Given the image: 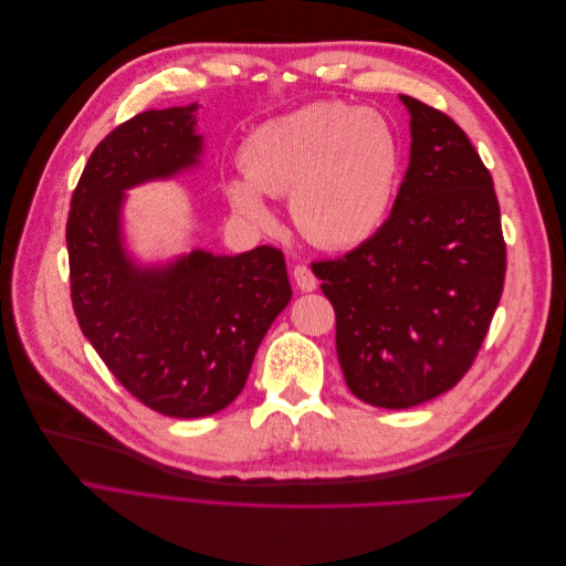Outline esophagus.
Instances as JSON below:
<instances>
[{"label":"esophagus","mask_w":566,"mask_h":566,"mask_svg":"<svg viewBox=\"0 0 566 566\" xmlns=\"http://www.w3.org/2000/svg\"><path fill=\"white\" fill-rule=\"evenodd\" d=\"M293 279H295V283H297L302 293H312V290H316V285H318L314 271L310 266H304V264H297L293 269Z\"/></svg>","instance_id":"esophagus-1"}]
</instances>
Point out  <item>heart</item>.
Returning a JSON list of instances; mask_svg holds the SVG:
<instances>
[{"mask_svg":"<svg viewBox=\"0 0 566 566\" xmlns=\"http://www.w3.org/2000/svg\"><path fill=\"white\" fill-rule=\"evenodd\" d=\"M401 146L378 111L321 101L273 117L243 146V175L227 193L252 221L269 217L260 193L287 196L295 227L321 248L364 243L397 191Z\"/></svg>","mask_w":566,"mask_h":566,"instance_id":"heart-1","label":"heart"}]
</instances>
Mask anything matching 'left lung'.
<instances>
[{
    "label": "left lung",
    "mask_w": 566,
    "mask_h": 566,
    "mask_svg": "<svg viewBox=\"0 0 566 566\" xmlns=\"http://www.w3.org/2000/svg\"><path fill=\"white\" fill-rule=\"evenodd\" d=\"M410 160L385 224L342 260L312 264L335 306L354 397L410 408L458 385L503 295L505 243L493 179L449 115L399 96Z\"/></svg>",
    "instance_id": "obj_1"
}]
</instances>
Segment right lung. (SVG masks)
Returning <instances> with one entry per match:
<instances>
[{
  "label": "right lung",
  "mask_w": 566,
  "mask_h": 566,
  "mask_svg": "<svg viewBox=\"0 0 566 566\" xmlns=\"http://www.w3.org/2000/svg\"><path fill=\"white\" fill-rule=\"evenodd\" d=\"M198 104L115 127L84 167L67 214L80 328L132 397L169 418H205L243 391L256 347L293 297L283 252L191 250L142 264L125 248L129 188L200 165Z\"/></svg>",
  "instance_id": "add662e5"
}]
</instances>
